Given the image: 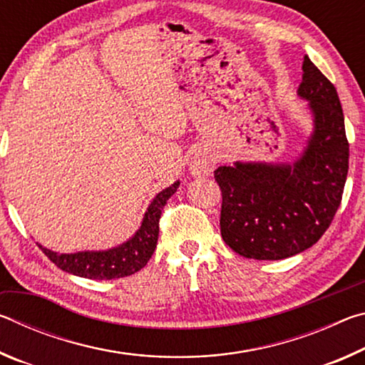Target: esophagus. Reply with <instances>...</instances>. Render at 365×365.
I'll return each instance as SVG.
<instances>
[{"label":"esophagus","mask_w":365,"mask_h":365,"mask_svg":"<svg viewBox=\"0 0 365 365\" xmlns=\"http://www.w3.org/2000/svg\"><path fill=\"white\" fill-rule=\"evenodd\" d=\"M214 169V159L207 156H197L190 164L191 175H209Z\"/></svg>","instance_id":"obj_1"}]
</instances>
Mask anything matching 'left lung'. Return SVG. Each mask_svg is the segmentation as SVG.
<instances>
[{"label":"left lung","instance_id":"left-lung-1","mask_svg":"<svg viewBox=\"0 0 365 365\" xmlns=\"http://www.w3.org/2000/svg\"><path fill=\"white\" fill-rule=\"evenodd\" d=\"M298 96L312 132L289 163L235 160L214 172L222 190L220 233L240 256L279 261L319 242L341 202L349 145L333 83L304 56Z\"/></svg>","mask_w":365,"mask_h":365}]
</instances>
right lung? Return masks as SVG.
Here are the masks:
<instances>
[{"label":"right lung","mask_w":365,"mask_h":365,"mask_svg":"<svg viewBox=\"0 0 365 365\" xmlns=\"http://www.w3.org/2000/svg\"><path fill=\"white\" fill-rule=\"evenodd\" d=\"M178 185L180 182L177 180L170 187L159 191L154 196L151 205L148 206L138 230L127 242L117 245L114 248L59 255V252L48 250L40 243L36 245L40 246V250L45 252L49 261L72 275L90 280H113L132 275L145 267L154 250H156L160 214H163V209L169 197L177 191Z\"/></svg>","instance_id":"right-lung-1"}]
</instances>
